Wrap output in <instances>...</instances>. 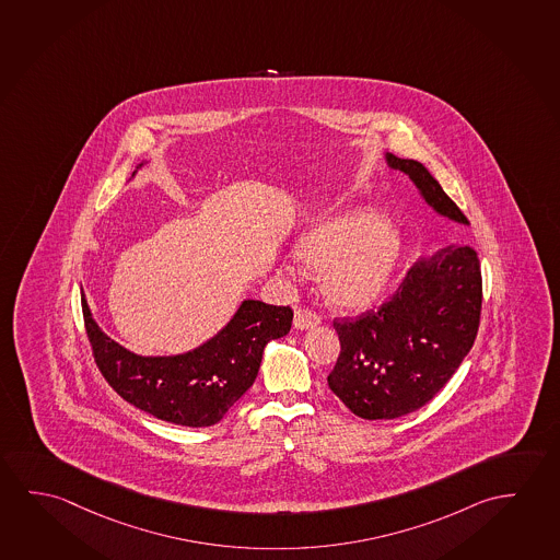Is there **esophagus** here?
Listing matches in <instances>:
<instances>
[{
    "mask_svg": "<svg viewBox=\"0 0 560 560\" xmlns=\"http://www.w3.org/2000/svg\"><path fill=\"white\" fill-rule=\"evenodd\" d=\"M319 323V315L315 311H311L310 307H298L295 310V315H293V327L295 329H311V327H315Z\"/></svg>",
    "mask_w": 560,
    "mask_h": 560,
    "instance_id": "obj_1",
    "label": "esophagus"
}]
</instances>
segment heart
<instances>
[{"instance_id":"1","label":"heart","mask_w":560,"mask_h":560,"mask_svg":"<svg viewBox=\"0 0 560 560\" xmlns=\"http://www.w3.org/2000/svg\"><path fill=\"white\" fill-rule=\"evenodd\" d=\"M395 228L372 212L315 223L298 243L303 265L323 270V288L340 310H365L382 300L400 258Z\"/></svg>"}]
</instances>
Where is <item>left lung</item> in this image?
<instances>
[{
  "instance_id": "left-lung-1",
  "label": "left lung",
  "mask_w": 560,
  "mask_h": 560,
  "mask_svg": "<svg viewBox=\"0 0 560 560\" xmlns=\"http://www.w3.org/2000/svg\"><path fill=\"white\" fill-rule=\"evenodd\" d=\"M393 170L407 173L428 205L450 220L469 223L430 171L387 153ZM482 276L477 250L455 241L420 258L377 310L337 317V364L327 382L338 399L365 420L405 417L434 399L477 338Z\"/></svg>"
}]
</instances>
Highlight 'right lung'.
Masks as SVG:
<instances>
[{
	"mask_svg": "<svg viewBox=\"0 0 560 560\" xmlns=\"http://www.w3.org/2000/svg\"><path fill=\"white\" fill-rule=\"evenodd\" d=\"M85 330L98 372L133 407L180 427L220 422L257 377L262 350L292 329L288 305L247 300L228 327L188 354L143 358L98 329L81 300Z\"/></svg>",
	"mask_w": 560,
	"mask_h": 560,
	"instance_id": "obj_1",
	"label": "right lung"
}]
</instances>
